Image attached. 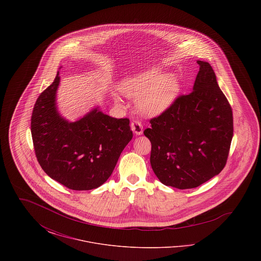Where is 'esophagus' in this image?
Segmentation results:
<instances>
[{
  "label": "esophagus",
  "mask_w": 261,
  "mask_h": 261,
  "mask_svg": "<svg viewBox=\"0 0 261 261\" xmlns=\"http://www.w3.org/2000/svg\"><path fill=\"white\" fill-rule=\"evenodd\" d=\"M131 128H132V131L136 135H142L143 134V124L139 119H135L131 122Z\"/></svg>",
  "instance_id": "1"
}]
</instances>
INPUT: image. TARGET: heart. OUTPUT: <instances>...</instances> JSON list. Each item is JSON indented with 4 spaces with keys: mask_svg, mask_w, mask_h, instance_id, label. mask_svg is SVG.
Listing matches in <instances>:
<instances>
[{
    "mask_svg": "<svg viewBox=\"0 0 261 261\" xmlns=\"http://www.w3.org/2000/svg\"><path fill=\"white\" fill-rule=\"evenodd\" d=\"M178 91L179 84L173 75L164 76L158 70L130 79L122 85L125 95L129 98L140 97V109L151 115L166 111L173 103Z\"/></svg>",
    "mask_w": 261,
    "mask_h": 261,
    "instance_id": "b5f03b06",
    "label": "heart"
}]
</instances>
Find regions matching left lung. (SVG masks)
<instances>
[{
    "label": "left lung",
    "instance_id": "left-lung-1",
    "mask_svg": "<svg viewBox=\"0 0 261 261\" xmlns=\"http://www.w3.org/2000/svg\"><path fill=\"white\" fill-rule=\"evenodd\" d=\"M193 91L177 97L144 131L150 165L165 186L193 189L222 171L233 138L232 108L208 62L198 61Z\"/></svg>",
    "mask_w": 261,
    "mask_h": 261
}]
</instances>
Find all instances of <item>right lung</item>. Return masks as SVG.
Here are the masks:
<instances>
[{"label": "right lung", "instance_id": "obj_1", "mask_svg": "<svg viewBox=\"0 0 261 261\" xmlns=\"http://www.w3.org/2000/svg\"><path fill=\"white\" fill-rule=\"evenodd\" d=\"M59 73L34 105L31 134L42 169L63 186L87 191L102 185L133 133L128 118H113L98 109L68 122L59 114L56 94Z\"/></svg>", "mask_w": 261, "mask_h": 261}]
</instances>
